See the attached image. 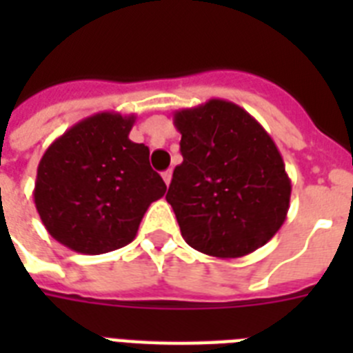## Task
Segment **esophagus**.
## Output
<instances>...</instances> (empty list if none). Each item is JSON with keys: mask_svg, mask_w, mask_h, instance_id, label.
<instances>
[{"mask_svg": "<svg viewBox=\"0 0 353 353\" xmlns=\"http://www.w3.org/2000/svg\"><path fill=\"white\" fill-rule=\"evenodd\" d=\"M163 179H165L166 185H170V181H172V170L163 172Z\"/></svg>", "mask_w": 353, "mask_h": 353, "instance_id": "1", "label": "esophagus"}]
</instances>
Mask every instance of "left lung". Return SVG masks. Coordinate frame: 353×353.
Wrapping results in <instances>:
<instances>
[{"mask_svg": "<svg viewBox=\"0 0 353 353\" xmlns=\"http://www.w3.org/2000/svg\"><path fill=\"white\" fill-rule=\"evenodd\" d=\"M183 163L166 201L196 251L240 258L273 238L290 210L291 179L276 144L234 102L210 99L174 113Z\"/></svg>", "mask_w": 353, "mask_h": 353, "instance_id": "1", "label": "left lung"}]
</instances>
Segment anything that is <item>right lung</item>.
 <instances>
[{
	"label": "right lung",
	"instance_id": "right-lung-1",
	"mask_svg": "<svg viewBox=\"0 0 353 353\" xmlns=\"http://www.w3.org/2000/svg\"><path fill=\"white\" fill-rule=\"evenodd\" d=\"M135 115L101 112L71 126L41 155L34 205L47 232L82 254L128 245L166 192L150 150L130 141Z\"/></svg>",
	"mask_w": 353,
	"mask_h": 353
}]
</instances>
